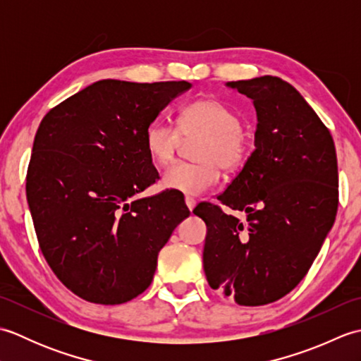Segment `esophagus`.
Segmentation results:
<instances>
[{"mask_svg": "<svg viewBox=\"0 0 361 361\" xmlns=\"http://www.w3.org/2000/svg\"><path fill=\"white\" fill-rule=\"evenodd\" d=\"M185 203H186V206H188V209H189L190 212H192V209L195 208V200H194V198H192V197H186V198H185Z\"/></svg>", "mask_w": 361, "mask_h": 361, "instance_id": "esophagus-1", "label": "esophagus"}]
</instances>
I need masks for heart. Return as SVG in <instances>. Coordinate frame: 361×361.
<instances>
[{
  "label": "heart",
  "mask_w": 361,
  "mask_h": 361,
  "mask_svg": "<svg viewBox=\"0 0 361 361\" xmlns=\"http://www.w3.org/2000/svg\"><path fill=\"white\" fill-rule=\"evenodd\" d=\"M240 113L219 99L204 97L183 106L178 128L155 121L145 130L144 145L153 163L166 166L175 158L183 137L202 136L195 157L198 163H175L163 173V186L188 195H198L220 178V169L235 172L248 158L250 144L243 133Z\"/></svg>",
  "instance_id": "heart-1"
}]
</instances>
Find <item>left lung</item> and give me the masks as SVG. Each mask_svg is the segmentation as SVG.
<instances>
[{"label":"left lung","mask_w":361,"mask_h":361,"mask_svg":"<svg viewBox=\"0 0 361 361\" xmlns=\"http://www.w3.org/2000/svg\"><path fill=\"white\" fill-rule=\"evenodd\" d=\"M257 114L256 149L217 200L247 214L240 221L200 203L203 268L211 288L239 305H264L307 274L338 209L332 135L288 82L273 75L228 82Z\"/></svg>","instance_id":"left-lung-1"}]
</instances>
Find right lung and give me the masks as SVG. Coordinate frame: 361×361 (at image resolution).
Listing matches in <instances>:
<instances>
[{
    "instance_id": "right-lung-1",
    "label": "right lung",
    "mask_w": 361,
    "mask_h": 361,
    "mask_svg": "<svg viewBox=\"0 0 361 361\" xmlns=\"http://www.w3.org/2000/svg\"><path fill=\"white\" fill-rule=\"evenodd\" d=\"M190 87L99 80L40 122L26 176L30 216L51 270L85 301L113 305L141 295L159 250L189 217L180 194L133 197L159 178L145 130Z\"/></svg>"
}]
</instances>
